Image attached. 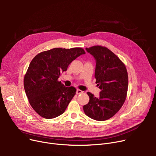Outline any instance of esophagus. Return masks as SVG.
<instances>
[{"instance_id": "1", "label": "esophagus", "mask_w": 156, "mask_h": 156, "mask_svg": "<svg viewBox=\"0 0 156 156\" xmlns=\"http://www.w3.org/2000/svg\"><path fill=\"white\" fill-rule=\"evenodd\" d=\"M82 93H83V91L81 90H80V89H77L76 90V94H82Z\"/></svg>"}]
</instances>
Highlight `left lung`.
<instances>
[{"mask_svg":"<svg viewBox=\"0 0 156 156\" xmlns=\"http://www.w3.org/2000/svg\"><path fill=\"white\" fill-rule=\"evenodd\" d=\"M96 61L95 78L101 90L98 97L87 92L90 100L83 106L86 115L97 121L112 118L123 105L127 95L128 76L125 65L119 57L105 47L86 48Z\"/></svg>","mask_w":156,"mask_h":156,"instance_id":"8db88e82","label":"left lung"}]
</instances>
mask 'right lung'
<instances>
[{"label": "right lung", "instance_id": "right-lung-1", "mask_svg": "<svg viewBox=\"0 0 156 156\" xmlns=\"http://www.w3.org/2000/svg\"><path fill=\"white\" fill-rule=\"evenodd\" d=\"M85 54L80 47L54 48L32 59L24 75V88L32 108L40 116L54 118L66 109L76 90L65 87L58 78L73 60Z\"/></svg>", "mask_w": 156, "mask_h": 156}]
</instances>
